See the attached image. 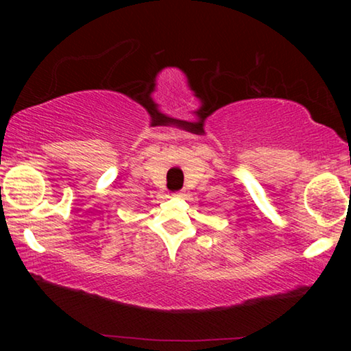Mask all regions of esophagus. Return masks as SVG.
Masks as SVG:
<instances>
[{
  "mask_svg": "<svg viewBox=\"0 0 351 351\" xmlns=\"http://www.w3.org/2000/svg\"><path fill=\"white\" fill-rule=\"evenodd\" d=\"M181 195H182L181 192H175V193H173V197H181Z\"/></svg>",
  "mask_w": 351,
  "mask_h": 351,
  "instance_id": "1",
  "label": "esophagus"
}]
</instances>
